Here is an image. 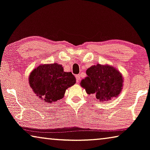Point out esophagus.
Here are the masks:
<instances>
[{"label": "esophagus", "mask_w": 150, "mask_h": 150, "mask_svg": "<svg viewBox=\"0 0 150 150\" xmlns=\"http://www.w3.org/2000/svg\"><path fill=\"white\" fill-rule=\"evenodd\" d=\"M75 77H76V81H77V83H79L81 80L80 75H76Z\"/></svg>", "instance_id": "1"}]
</instances>
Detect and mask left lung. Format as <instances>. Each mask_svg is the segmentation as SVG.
Instances as JSON below:
<instances>
[{
    "mask_svg": "<svg viewBox=\"0 0 150 150\" xmlns=\"http://www.w3.org/2000/svg\"><path fill=\"white\" fill-rule=\"evenodd\" d=\"M87 76L82 79L81 85L88 94L96 96L100 101H108L120 94L123 79L114 67L105 65L91 66L86 71Z\"/></svg>",
    "mask_w": 150,
    "mask_h": 150,
    "instance_id": "8db88e82",
    "label": "left lung"
}]
</instances>
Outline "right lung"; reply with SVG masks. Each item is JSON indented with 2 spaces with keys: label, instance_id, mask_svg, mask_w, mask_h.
Masks as SVG:
<instances>
[{
  "label": "right lung",
  "instance_id": "1",
  "mask_svg": "<svg viewBox=\"0 0 150 150\" xmlns=\"http://www.w3.org/2000/svg\"><path fill=\"white\" fill-rule=\"evenodd\" d=\"M28 81L36 96L47 103H52L64 97L66 89L76 83L71 72H65L57 63L40 65L32 71Z\"/></svg>",
  "mask_w": 150,
  "mask_h": 150
}]
</instances>
